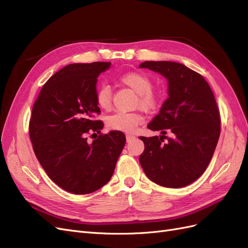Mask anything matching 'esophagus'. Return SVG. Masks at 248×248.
<instances>
[{"mask_svg": "<svg viewBox=\"0 0 248 248\" xmlns=\"http://www.w3.org/2000/svg\"><path fill=\"white\" fill-rule=\"evenodd\" d=\"M125 138H126V142H131L135 138V136H133V135H126Z\"/></svg>", "mask_w": 248, "mask_h": 248, "instance_id": "obj_1", "label": "esophagus"}]
</instances>
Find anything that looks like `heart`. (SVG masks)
<instances>
[{"label": "heart", "instance_id": "obj_1", "mask_svg": "<svg viewBox=\"0 0 248 248\" xmlns=\"http://www.w3.org/2000/svg\"><path fill=\"white\" fill-rule=\"evenodd\" d=\"M119 82L129 86L130 89L138 94L137 105L145 111L154 110L158 103L156 94L151 91L153 82L150 78L140 72H127L119 77ZM95 101L102 109H109L111 106V90L107 85H103L95 93ZM143 123V117L139 113H124L118 112L107 118L106 124L111 130L132 133L137 125Z\"/></svg>", "mask_w": 248, "mask_h": 248}]
</instances>
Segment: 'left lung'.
Returning a JSON list of instances; mask_svg holds the SVG:
<instances>
[{"instance_id": "8db88e82", "label": "left lung", "mask_w": 248, "mask_h": 248, "mask_svg": "<svg viewBox=\"0 0 248 248\" xmlns=\"http://www.w3.org/2000/svg\"><path fill=\"white\" fill-rule=\"evenodd\" d=\"M139 68L163 75L169 95L147 125L161 136L139 137L144 142L141 167L158 186H186L208 167L219 138L220 116L214 94L203 76L182 63L146 61Z\"/></svg>"}]
</instances>
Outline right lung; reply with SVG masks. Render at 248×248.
<instances>
[{"mask_svg":"<svg viewBox=\"0 0 248 248\" xmlns=\"http://www.w3.org/2000/svg\"><path fill=\"white\" fill-rule=\"evenodd\" d=\"M110 66L94 62L63 67L43 85L31 111L30 138L38 161L54 183L72 194H91L108 183L125 144L123 132L102 135L104 124L95 119L101 113L98 77ZM90 133L97 136L92 143Z\"/></svg>","mask_w":248,"mask_h":248,"instance_id":"1","label":"right lung"}]
</instances>
